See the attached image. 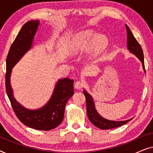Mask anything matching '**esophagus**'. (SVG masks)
<instances>
[{
    "instance_id": "34e87169",
    "label": "esophagus",
    "mask_w": 153,
    "mask_h": 153,
    "mask_svg": "<svg viewBox=\"0 0 153 153\" xmlns=\"http://www.w3.org/2000/svg\"><path fill=\"white\" fill-rule=\"evenodd\" d=\"M83 85H84V83H83V81H77L76 82L74 83L75 88H76L78 90H80L83 87Z\"/></svg>"
}]
</instances>
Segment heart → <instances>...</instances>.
I'll return each mask as SVG.
<instances>
[{"mask_svg": "<svg viewBox=\"0 0 153 153\" xmlns=\"http://www.w3.org/2000/svg\"><path fill=\"white\" fill-rule=\"evenodd\" d=\"M108 41L104 35H98L92 30H85L79 33L72 45L74 53H84L91 47L90 58L94 59L105 51Z\"/></svg>", "mask_w": 153, "mask_h": 153, "instance_id": "1", "label": "heart"}]
</instances>
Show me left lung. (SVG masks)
Instances as JSON below:
<instances>
[{"label":"left lung","instance_id":"8db88e82","mask_svg":"<svg viewBox=\"0 0 153 153\" xmlns=\"http://www.w3.org/2000/svg\"><path fill=\"white\" fill-rule=\"evenodd\" d=\"M127 29V49L131 53L137 56L139 59L141 60L143 65V69L145 70V65H144V57H143V52L142 50V48L139 43L138 42L137 39L131 33L129 27L125 25ZM83 94L85 97V101H86V110L87 115L88 117L89 120L93 124L98 128L102 129H113L115 127H118L122 126L123 125H125L129 121H130L131 119L124 120V121H112L105 119L100 116L98 114L97 111L95 109V104L93 97L91 95L87 93L85 91H83Z\"/></svg>","mask_w":153,"mask_h":153}]
</instances>
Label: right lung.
Masks as SVG:
<instances>
[{
    "instance_id": "obj_1",
    "label": "right lung",
    "mask_w": 153,
    "mask_h": 153,
    "mask_svg": "<svg viewBox=\"0 0 153 153\" xmlns=\"http://www.w3.org/2000/svg\"><path fill=\"white\" fill-rule=\"evenodd\" d=\"M39 24V20L26 23L10 47L6 59L5 88L12 108L21 122L30 128L47 131L58 127L62 122L67 102L74 94V80L69 78L58 80L49 102L35 110L24 108L16 102L10 85L12 69L32 47Z\"/></svg>"
}]
</instances>
